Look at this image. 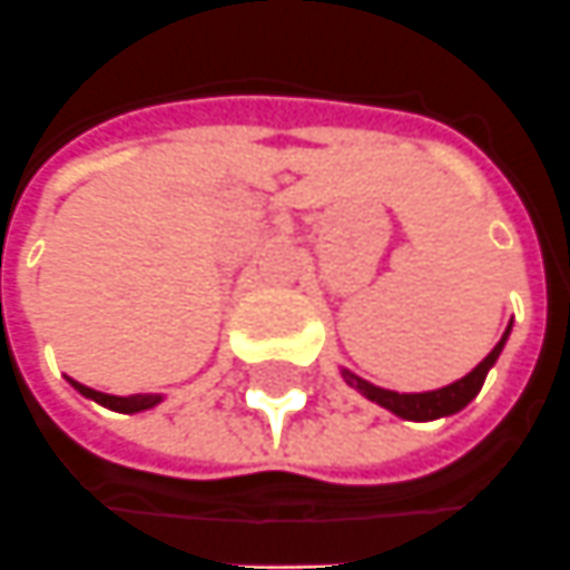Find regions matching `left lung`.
I'll return each mask as SVG.
<instances>
[{
    "label": "left lung",
    "mask_w": 570,
    "mask_h": 570,
    "mask_svg": "<svg viewBox=\"0 0 570 570\" xmlns=\"http://www.w3.org/2000/svg\"><path fill=\"white\" fill-rule=\"evenodd\" d=\"M512 328V325H509ZM509 328H505V335L500 337V344L493 347V351L478 363V366L465 375V379H459V382L446 384L441 391H425V394H397V391H384V387H375V384L363 382V379H356L353 372H344V379L347 384H353L363 397L375 400L379 406L384 410H391L400 419H412V422H428V419H441V415H453L462 406H469L474 397H478V391H481V384L488 379L490 366L497 363V356H500L502 344H505V337H509Z\"/></svg>",
    "instance_id": "obj_1"
}]
</instances>
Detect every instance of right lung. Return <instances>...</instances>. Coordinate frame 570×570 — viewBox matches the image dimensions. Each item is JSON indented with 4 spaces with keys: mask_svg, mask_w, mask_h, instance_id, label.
Segmentation results:
<instances>
[{
    "mask_svg": "<svg viewBox=\"0 0 570 570\" xmlns=\"http://www.w3.org/2000/svg\"><path fill=\"white\" fill-rule=\"evenodd\" d=\"M70 384L80 391L82 397H92L96 403H101V406H108V410H114V412H142V410H148V406H155V403L160 400V397H151V394H129V397H114V394L92 391V387L73 382V379H70Z\"/></svg>",
    "mask_w": 570,
    "mask_h": 570,
    "instance_id": "1",
    "label": "right lung"
}]
</instances>
